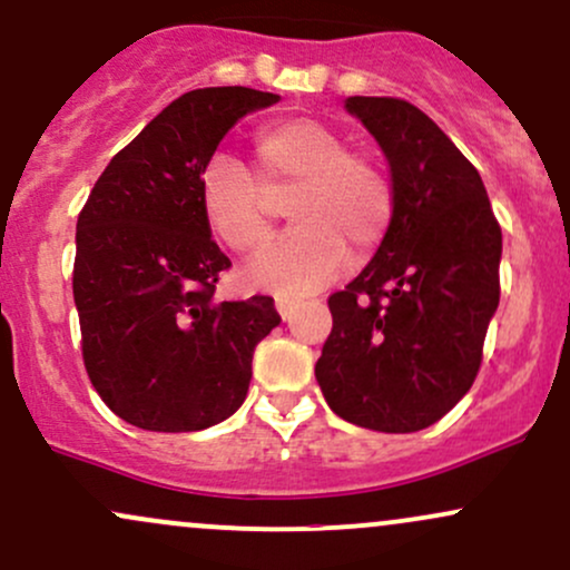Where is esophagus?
I'll return each mask as SVG.
<instances>
[{"instance_id": "obj_1", "label": "esophagus", "mask_w": 570, "mask_h": 570, "mask_svg": "<svg viewBox=\"0 0 570 570\" xmlns=\"http://www.w3.org/2000/svg\"><path fill=\"white\" fill-rule=\"evenodd\" d=\"M276 307H278V313H281V318H292V313H294V307H297V299L294 297H284V294H281V297H276Z\"/></svg>"}]
</instances>
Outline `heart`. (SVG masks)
<instances>
[{"instance_id": "b5f03b06", "label": "heart", "mask_w": 570, "mask_h": 570, "mask_svg": "<svg viewBox=\"0 0 570 570\" xmlns=\"http://www.w3.org/2000/svg\"><path fill=\"white\" fill-rule=\"evenodd\" d=\"M255 175L215 154L202 169V217L212 236L238 257H255L276 233V204L289 203L297 228L252 267L259 286L311 292L345 267L372 257L393 228L397 190L380 159L347 148L345 135L311 116L257 129Z\"/></svg>"}]
</instances>
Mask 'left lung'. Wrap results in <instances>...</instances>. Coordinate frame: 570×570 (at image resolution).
<instances>
[{
  "instance_id": "obj_1",
  "label": "left lung",
  "mask_w": 570,
  "mask_h": 570,
  "mask_svg": "<svg viewBox=\"0 0 570 570\" xmlns=\"http://www.w3.org/2000/svg\"><path fill=\"white\" fill-rule=\"evenodd\" d=\"M390 161L397 215L385 244L328 297L315 380L342 420L416 433L462 401L499 305L502 228L478 169L401 98H347Z\"/></svg>"
}]
</instances>
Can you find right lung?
I'll return each mask as SVG.
<instances>
[{
	"mask_svg": "<svg viewBox=\"0 0 570 570\" xmlns=\"http://www.w3.org/2000/svg\"><path fill=\"white\" fill-rule=\"evenodd\" d=\"M278 95L190 89L114 156L77 219L81 358L108 409L154 433H194L244 403L273 297L217 303L230 259L202 217V169L242 116Z\"/></svg>",
	"mask_w": 570,
	"mask_h": 570,
	"instance_id": "obj_1",
	"label": "right lung"
}]
</instances>
